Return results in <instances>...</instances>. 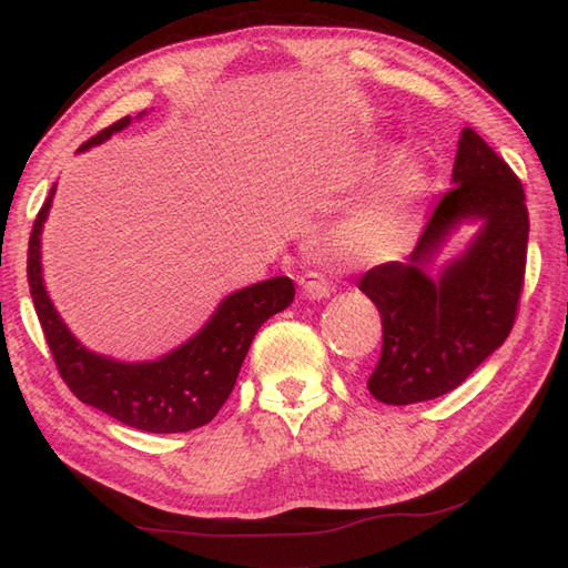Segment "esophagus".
<instances>
[{
	"instance_id": "obj_1",
	"label": "esophagus",
	"mask_w": 568,
	"mask_h": 568,
	"mask_svg": "<svg viewBox=\"0 0 568 568\" xmlns=\"http://www.w3.org/2000/svg\"><path fill=\"white\" fill-rule=\"evenodd\" d=\"M301 293L303 298L308 301H323L331 295V281L323 273H316V270H311V273H305L301 277Z\"/></svg>"
}]
</instances>
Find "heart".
<instances>
[{
	"mask_svg": "<svg viewBox=\"0 0 568 568\" xmlns=\"http://www.w3.org/2000/svg\"><path fill=\"white\" fill-rule=\"evenodd\" d=\"M425 186V171L417 164H404L394 182L379 202L368 206L366 212L358 214L344 227V242L346 247L356 252H366L389 242L402 230L404 217H407L409 204L414 196Z\"/></svg>",
	"mask_w": 568,
	"mask_h": 568,
	"instance_id": "heart-1",
	"label": "heart"
}]
</instances>
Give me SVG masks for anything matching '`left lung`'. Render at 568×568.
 <instances>
[{
	"instance_id": "left-lung-1",
	"label": "left lung",
	"mask_w": 568,
	"mask_h": 568,
	"mask_svg": "<svg viewBox=\"0 0 568 568\" xmlns=\"http://www.w3.org/2000/svg\"><path fill=\"white\" fill-rule=\"evenodd\" d=\"M465 219L479 235L437 278L430 257ZM528 206L513 169L473 129H463L453 186L437 202L404 263L364 273L358 291L382 313V356L368 392L384 404L427 402L460 386L488 358L518 316L526 277Z\"/></svg>"
}]
</instances>
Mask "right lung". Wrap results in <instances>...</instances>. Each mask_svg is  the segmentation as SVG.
<instances>
[{
  "label": "right lung",
  "instance_id": "right-lung-1",
  "mask_svg": "<svg viewBox=\"0 0 568 568\" xmlns=\"http://www.w3.org/2000/svg\"><path fill=\"white\" fill-rule=\"evenodd\" d=\"M129 123L131 115H125L88 139L78 151L103 143ZM52 194L55 186L50 189V196L32 224L27 247V283L62 382L80 402L143 432L169 435L212 422L235 389L240 366L257 328L293 303L295 285L291 277H270L227 295L194 338L156 362H113L78 344L42 285L40 232L48 220Z\"/></svg>",
  "mask_w": 568,
  "mask_h": 568
}]
</instances>
